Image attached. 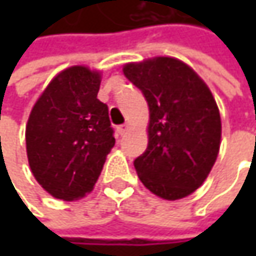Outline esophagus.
Listing matches in <instances>:
<instances>
[{"mask_svg": "<svg viewBox=\"0 0 256 256\" xmlns=\"http://www.w3.org/2000/svg\"><path fill=\"white\" fill-rule=\"evenodd\" d=\"M128 128H130V125H128V124H124V125H121V126H118V132H120V135H125L126 131H128Z\"/></svg>", "mask_w": 256, "mask_h": 256, "instance_id": "34e87169", "label": "esophagus"}]
</instances>
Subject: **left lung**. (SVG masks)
Segmentation results:
<instances>
[{"instance_id": "left-lung-1", "label": "left lung", "mask_w": 256, "mask_h": 256, "mask_svg": "<svg viewBox=\"0 0 256 256\" xmlns=\"http://www.w3.org/2000/svg\"><path fill=\"white\" fill-rule=\"evenodd\" d=\"M124 74L150 108L148 146L134 166L144 185L175 201L198 190L221 144V116L210 88L191 66L156 56L126 64Z\"/></svg>"}]
</instances>
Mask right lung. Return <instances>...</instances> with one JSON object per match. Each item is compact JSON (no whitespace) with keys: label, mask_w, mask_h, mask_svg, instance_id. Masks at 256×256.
I'll return each mask as SVG.
<instances>
[{"label":"right lung","mask_w":256,"mask_h":256,"mask_svg":"<svg viewBox=\"0 0 256 256\" xmlns=\"http://www.w3.org/2000/svg\"><path fill=\"white\" fill-rule=\"evenodd\" d=\"M101 75L71 66L55 76L30 114L25 142L35 180L58 200L92 191L115 145L108 106L96 95Z\"/></svg>","instance_id":"right-lung-1"}]
</instances>
